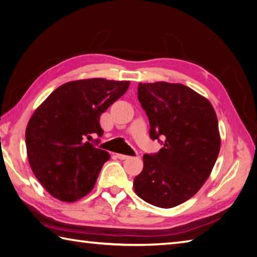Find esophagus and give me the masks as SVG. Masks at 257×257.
<instances>
[{"mask_svg": "<svg viewBox=\"0 0 257 257\" xmlns=\"http://www.w3.org/2000/svg\"><path fill=\"white\" fill-rule=\"evenodd\" d=\"M117 157H118L119 159L124 160V159H128V158H129V156H127V155H122V154H117Z\"/></svg>", "mask_w": 257, "mask_h": 257, "instance_id": "34e87169", "label": "esophagus"}]
</instances>
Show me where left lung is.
Masks as SVG:
<instances>
[{
	"mask_svg": "<svg viewBox=\"0 0 257 257\" xmlns=\"http://www.w3.org/2000/svg\"><path fill=\"white\" fill-rule=\"evenodd\" d=\"M138 100L150 138L165 142L157 154L144 155L134 189L145 202L172 208L193 197L212 173L220 148L217 117L207 99L180 83H139Z\"/></svg>",
	"mask_w": 257,
	"mask_h": 257,
	"instance_id": "obj_1",
	"label": "left lung"
}]
</instances>
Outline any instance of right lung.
<instances>
[{"label":"right lung","mask_w":257,"mask_h":257,"mask_svg":"<svg viewBox=\"0 0 257 257\" xmlns=\"http://www.w3.org/2000/svg\"><path fill=\"white\" fill-rule=\"evenodd\" d=\"M129 84L102 78L67 82L30 118L25 130L29 163L54 198L72 203L91 192L110 155L88 140L103 135L100 115L122 97Z\"/></svg>","instance_id":"obj_1"}]
</instances>
